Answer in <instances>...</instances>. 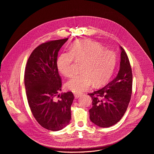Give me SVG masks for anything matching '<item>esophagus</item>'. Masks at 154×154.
Wrapping results in <instances>:
<instances>
[{
	"label": "esophagus",
	"mask_w": 154,
	"mask_h": 154,
	"mask_svg": "<svg viewBox=\"0 0 154 154\" xmlns=\"http://www.w3.org/2000/svg\"><path fill=\"white\" fill-rule=\"evenodd\" d=\"M82 95H83L82 93H74V96H75V97L76 99H78V97H81Z\"/></svg>",
	"instance_id": "obj_1"
}]
</instances>
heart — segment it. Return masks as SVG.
I'll return each mask as SVG.
<instances>
[{"instance_id": "1", "label": "heart", "mask_w": 154, "mask_h": 154, "mask_svg": "<svg viewBox=\"0 0 154 154\" xmlns=\"http://www.w3.org/2000/svg\"><path fill=\"white\" fill-rule=\"evenodd\" d=\"M95 42L79 40L72 44L70 51L61 53L57 61L60 73L66 77L73 74L75 59L83 61L82 74L75 75L66 83V86L74 92L88 90L93 84L99 87L105 85L113 75L116 64V56L111 50H104Z\"/></svg>"}]
</instances>
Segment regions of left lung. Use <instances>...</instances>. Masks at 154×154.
<instances>
[{"label": "left lung", "mask_w": 154, "mask_h": 154, "mask_svg": "<svg viewBox=\"0 0 154 154\" xmlns=\"http://www.w3.org/2000/svg\"><path fill=\"white\" fill-rule=\"evenodd\" d=\"M120 68L116 77L107 85L88 95L93 99L89 109V118L101 128H109L118 122L130 102L132 89V73L130 62L122 47H120Z\"/></svg>", "instance_id": "left-lung-1"}]
</instances>
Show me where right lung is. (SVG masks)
Returning <instances> with one entry per match:
<instances>
[{
	"instance_id": "right-lung-1",
	"label": "right lung",
	"mask_w": 154,
	"mask_h": 154,
	"mask_svg": "<svg viewBox=\"0 0 154 154\" xmlns=\"http://www.w3.org/2000/svg\"><path fill=\"white\" fill-rule=\"evenodd\" d=\"M68 40L49 41L36 48L27 61L24 83L29 105L35 119L43 128L61 130L71 120L72 92L55 96L61 90V79L57 61L58 51Z\"/></svg>"
}]
</instances>
